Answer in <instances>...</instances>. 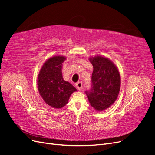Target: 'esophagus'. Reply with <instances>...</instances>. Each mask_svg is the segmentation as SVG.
Segmentation results:
<instances>
[{
	"instance_id": "obj_1",
	"label": "esophagus",
	"mask_w": 155,
	"mask_h": 155,
	"mask_svg": "<svg viewBox=\"0 0 155 155\" xmlns=\"http://www.w3.org/2000/svg\"><path fill=\"white\" fill-rule=\"evenodd\" d=\"M83 87V83L81 81H79L76 83V87L78 88V89L79 91H81V88Z\"/></svg>"
}]
</instances>
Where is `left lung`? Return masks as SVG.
Segmentation results:
<instances>
[{
	"label": "left lung",
	"mask_w": 155,
	"mask_h": 155,
	"mask_svg": "<svg viewBox=\"0 0 155 155\" xmlns=\"http://www.w3.org/2000/svg\"><path fill=\"white\" fill-rule=\"evenodd\" d=\"M93 65L92 87L87 91L89 102L97 111L104 110L118 97L120 89V75L114 63L101 56L90 58Z\"/></svg>",
	"instance_id": "obj_1"
}]
</instances>
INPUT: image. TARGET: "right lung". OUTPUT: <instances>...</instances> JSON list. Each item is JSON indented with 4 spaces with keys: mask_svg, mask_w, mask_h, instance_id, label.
<instances>
[{
    "mask_svg": "<svg viewBox=\"0 0 155 155\" xmlns=\"http://www.w3.org/2000/svg\"><path fill=\"white\" fill-rule=\"evenodd\" d=\"M65 57L54 56L48 59L38 76V90L46 104L55 109L63 107L76 88L64 81L61 72Z\"/></svg>",
    "mask_w": 155,
    "mask_h": 155,
    "instance_id": "add662e5",
    "label": "right lung"
}]
</instances>
